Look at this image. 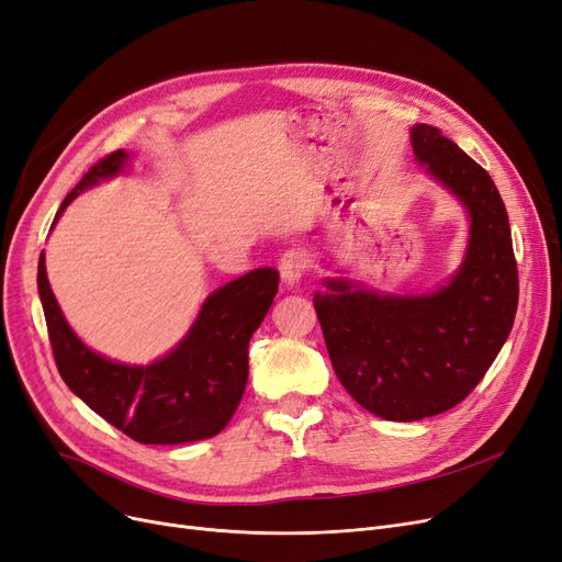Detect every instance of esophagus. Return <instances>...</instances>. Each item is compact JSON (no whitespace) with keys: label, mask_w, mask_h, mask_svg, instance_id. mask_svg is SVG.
Here are the masks:
<instances>
[{"label":"esophagus","mask_w":562,"mask_h":562,"mask_svg":"<svg viewBox=\"0 0 562 562\" xmlns=\"http://www.w3.org/2000/svg\"><path fill=\"white\" fill-rule=\"evenodd\" d=\"M308 267V256L304 249H288L281 260H279V272H281V279L288 283V285H295L302 281L304 272Z\"/></svg>","instance_id":"esophagus-1"}]
</instances>
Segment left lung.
Instances as JSON below:
<instances>
[{
    "instance_id": "1",
    "label": "left lung",
    "mask_w": 562,
    "mask_h": 562,
    "mask_svg": "<svg viewBox=\"0 0 562 562\" xmlns=\"http://www.w3.org/2000/svg\"><path fill=\"white\" fill-rule=\"evenodd\" d=\"M413 151L473 221L459 274L426 297L375 295L348 281L313 295L336 378L359 406L392 422L440 415L473 392L519 304L509 218L491 175L429 124L413 128Z\"/></svg>"
}]
</instances>
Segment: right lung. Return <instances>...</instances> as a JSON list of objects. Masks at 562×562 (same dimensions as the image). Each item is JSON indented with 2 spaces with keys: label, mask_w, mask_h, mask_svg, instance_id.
Returning <instances> with one entry per match:
<instances>
[{
  "label": "right lung",
  "mask_w": 562,
  "mask_h": 562,
  "mask_svg": "<svg viewBox=\"0 0 562 562\" xmlns=\"http://www.w3.org/2000/svg\"><path fill=\"white\" fill-rule=\"evenodd\" d=\"M124 161L126 154L117 149L89 168L64 198L53 223L80 191L120 172ZM36 281L64 383L105 422L143 445L193 442L223 431L249 378V341L279 290L277 269H254L207 297L187 339L161 362L126 367L89 350L66 325L43 254Z\"/></svg>",
  "instance_id": "right-lung-1"
}]
</instances>
